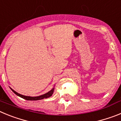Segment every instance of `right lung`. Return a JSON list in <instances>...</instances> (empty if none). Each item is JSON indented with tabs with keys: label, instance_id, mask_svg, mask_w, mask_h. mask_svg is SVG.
I'll return each mask as SVG.
<instances>
[{
	"label": "right lung",
	"instance_id": "right-lung-1",
	"mask_svg": "<svg viewBox=\"0 0 121 121\" xmlns=\"http://www.w3.org/2000/svg\"><path fill=\"white\" fill-rule=\"evenodd\" d=\"M11 90L17 96H19V97H21V98H23V99H25V100H40V99H45V98H48L49 97H50L51 95H53V92H54V88H53V89L50 90L49 92L47 93L44 94L43 95H41V96H36V97H31V96H23V95H21V94L18 93H17L16 91H15L14 90L12 89V88H11Z\"/></svg>",
	"mask_w": 121,
	"mask_h": 121
}]
</instances>
